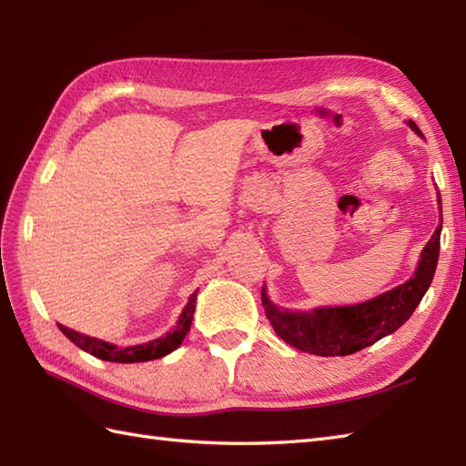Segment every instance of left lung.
I'll use <instances>...</instances> for the list:
<instances>
[{
  "mask_svg": "<svg viewBox=\"0 0 466 466\" xmlns=\"http://www.w3.org/2000/svg\"><path fill=\"white\" fill-rule=\"evenodd\" d=\"M409 126L420 134L419 126L412 120ZM441 228L442 226L434 230L429 244L424 246L419 268L412 279L397 286L394 290L356 306L319 309L314 312H289L276 309L262 289L266 319L270 320L274 332L284 342H289L302 352L319 356H346L366 349V346L380 340L382 336L400 329L410 319L424 292L429 290L439 262Z\"/></svg>",
  "mask_w": 466,
  "mask_h": 466,
  "instance_id": "obj_1",
  "label": "left lung"
}]
</instances>
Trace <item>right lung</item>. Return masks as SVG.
Segmentation results:
<instances>
[{
    "mask_svg": "<svg viewBox=\"0 0 466 466\" xmlns=\"http://www.w3.org/2000/svg\"><path fill=\"white\" fill-rule=\"evenodd\" d=\"M194 310H196V292L190 296V300H187L186 309L182 310L180 320H177L176 329L172 332H167L166 336H162V339L152 340L147 344L130 346V349H117V346H114L110 342L92 339V336H86V334H80L72 329H66V326H62V324H57V326L69 340H72L76 346H80L82 350L96 356V359L110 360V362H144V360L162 359V356L170 354L172 350H176L177 346L182 344L187 330H190Z\"/></svg>",
    "mask_w": 466,
    "mask_h": 466,
    "instance_id": "add662e5",
    "label": "right lung"
}]
</instances>
